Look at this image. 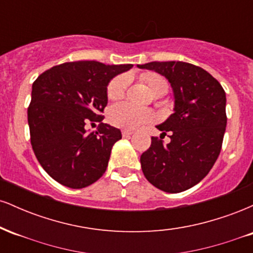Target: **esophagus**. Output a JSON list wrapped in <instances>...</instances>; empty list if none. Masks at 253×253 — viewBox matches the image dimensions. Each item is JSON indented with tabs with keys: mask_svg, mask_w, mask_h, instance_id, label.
<instances>
[{
	"mask_svg": "<svg viewBox=\"0 0 253 253\" xmlns=\"http://www.w3.org/2000/svg\"><path fill=\"white\" fill-rule=\"evenodd\" d=\"M132 134H133L132 130H126V129L123 130V136H124V138H129V136L132 135Z\"/></svg>",
	"mask_w": 253,
	"mask_h": 253,
	"instance_id": "1",
	"label": "esophagus"
}]
</instances>
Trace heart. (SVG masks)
<instances>
[{"instance_id":"obj_1","label":"heart","mask_w":253,"mask_h":253,"mask_svg":"<svg viewBox=\"0 0 253 253\" xmlns=\"http://www.w3.org/2000/svg\"><path fill=\"white\" fill-rule=\"evenodd\" d=\"M141 78L152 94L158 91H168V82L161 75L155 74V72H146ZM127 83H128V80L126 76L115 77L109 83L108 89H107V95L110 100H119L123 97ZM108 118L114 126L124 129H134L141 125L152 121L155 117L149 109L138 108L129 103H119L110 108Z\"/></svg>"}]
</instances>
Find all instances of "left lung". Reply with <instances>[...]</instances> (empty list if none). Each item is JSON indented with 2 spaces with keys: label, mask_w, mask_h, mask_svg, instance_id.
Segmentation results:
<instances>
[{
  "label": "left lung",
  "mask_w": 253,
  "mask_h": 253,
  "mask_svg": "<svg viewBox=\"0 0 253 253\" xmlns=\"http://www.w3.org/2000/svg\"><path fill=\"white\" fill-rule=\"evenodd\" d=\"M169 81L173 113L157 125L161 136L169 132L170 143L152 138L141 155L144 176L165 193H181L207 176L221 150L227 125L226 94L221 84L200 66L185 62H151L136 65Z\"/></svg>",
  "instance_id": "obj_1"
}]
</instances>
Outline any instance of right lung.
Masks as SVG:
<instances>
[{
	"label": "right lung",
	"mask_w": 253,
	"mask_h": 253,
	"mask_svg": "<svg viewBox=\"0 0 253 253\" xmlns=\"http://www.w3.org/2000/svg\"><path fill=\"white\" fill-rule=\"evenodd\" d=\"M132 64L106 65L78 60L53 66L32 85L28 126L34 155L54 181L71 189L92 184L103 175L113 146L121 139L119 128L88 122L103 120L100 113L108 103L107 86Z\"/></svg>",
	"instance_id": "add662e5"
}]
</instances>
